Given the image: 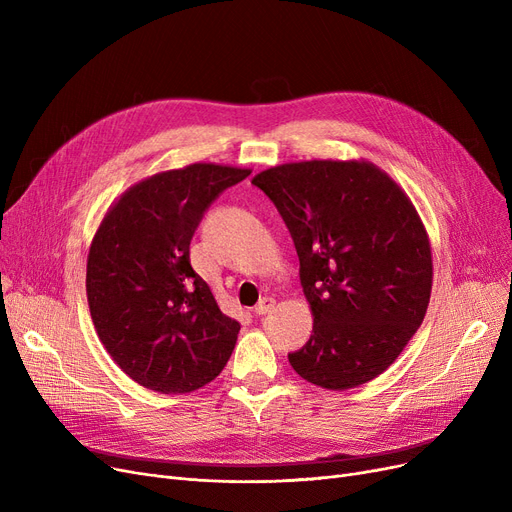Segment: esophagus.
I'll list each match as a JSON object with an SVG mask.
<instances>
[{
    "instance_id": "34e87169",
    "label": "esophagus",
    "mask_w": 512,
    "mask_h": 512,
    "mask_svg": "<svg viewBox=\"0 0 512 512\" xmlns=\"http://www.w3.org/2000/svg\"><path fill=\"white\" fill-rule=\"evenodd\" d=\"M274 305H276V301L272 299V297H263L257 305H255V313L257 315H265V313H270L272 309H274Z\"/></svg>"
}]
</instances>
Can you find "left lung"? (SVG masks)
I'll use <instances>...</instances> for the list:
<instances>
[{"label": "left lung", "instance_id": "1", "mask_svg": "<svg viewBox=\"0 0 512 512\" xmlns=\"http://www.w3.org/2000/svg\"><path fill=\"white\" fill-rule=\"evenodd\" d=\"M301 261L309 342L288 355L303 380L348 390L386 371L432 294V249L411 199L369 161L313 159L265 170Z\"/></svg>", "mask_w": 512, "mask_h": 512}]
</instances>
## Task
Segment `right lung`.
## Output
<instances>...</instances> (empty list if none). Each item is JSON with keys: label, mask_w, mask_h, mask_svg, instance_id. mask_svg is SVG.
Listing matches in <instances>:
<instances>
[{"label": "right lung", "mask_w": 512, "mask_h": 512, "mask_svg": "<svg viewBox=\"0 0 512 512\" xmlns=\"http://www.w3.org/2000/svg\"><path fill=\"white\" fill-rule=\"evenodd\" d=\"M251 174L191 164L155 174L110 207L87 259V299L105 351L137 384L193 392L226 367L240 324L191 265L207 207Z\"/></svg>", "instance_id": "obj_1"}]
</instances>
